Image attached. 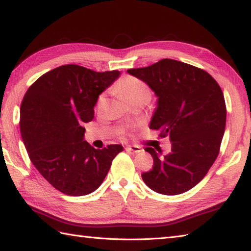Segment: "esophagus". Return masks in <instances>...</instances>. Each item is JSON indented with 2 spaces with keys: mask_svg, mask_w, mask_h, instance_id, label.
I'll list each match as a JSON object with an SVG mask.
<instances>
[{
  "mask_svg": "<svg viewBox=\"0 0 251 251\" xmlns=\"http://www.w3.org/2000/svg\"><path fill=\"white\" fill-rule=\"evenodd\" d=\"M125 149H126V151H129L132 153H140L143 151L142 148L138 147V146H127Z\"/></svg>",
  "mask_w": 251,
  "mask_h": 251,
  "instance_id": "1",
  "label": "esophagus"
}]
</instances>
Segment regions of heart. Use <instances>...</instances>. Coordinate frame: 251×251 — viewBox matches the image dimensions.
I'll return each instance as SVG.
<instances>
[{
    "label": "heart",
    "mask_w": 251,
    "mask_h": 251,
    "mask_svg": "<svg viewBox=\"0 0 251 251\" xmlns=\"http://www.w3.org/2000/svg\"><path fill=\"white\" fill-rule=\"evenodd\" d=\"M115 90L124 95L125 97L131 100L132 98L138 97L141 95H151L150 89L147 85L141 82L140 79L132 76H127L123 78L122 81L116 85ZM106 105V97L105 95H100L97 99V103H96V109L97 111H102Z\"/></svg>",
    "instance_id": "heart-1"
}]
</instances>
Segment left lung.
Wrapping results in <instances>:
<instances>
[{
    "label": "left lung",
    "instance_id": "left-lung-1",
    "mask_svg": "<svg viewBox=\"0 0 251 251\" xmlns=\"http://www.w3.org/2000/svg\"><path fill=\"white\" fill-rule=\"evenodd\" d=\"M127 72L158 97L150 128L172 141V151L164 156L151 147L145 149L153 167L141 177L159 194L184 193L205 177L220 151L226 106L219 84L202 69L174 59Z\"/></svg>",
    "mask_w": 251,
    "mask_h": 251
}]
</instances>
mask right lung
<instances>
[{
  "instance_id": "right-lung-1",
  "label": "right lung",
  "mask_w": 251,
  "mask_h": 251,
  "mask_svg": "<svg viewBox=\"0 0 251 251\" xmlns=\"http://www.w3.org/2000/svg\"><path fill=\"white\" fill-rule=\"evenodd\" d=\"M120 71L96 72L65 65L31 85L20 106V132L32 164L61 193L82 196L102 183L120 145L97 150L84 141L99 95Z\"/></svg>"
}]
</instances>
